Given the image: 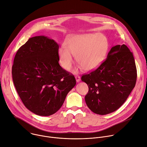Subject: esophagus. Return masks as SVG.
Masks as SVG:
<instances>
[{"label": "esophagus", "instance_id": "1", "mask_svg": "<svg viewBox=\"0 0 147 147\" xmlns=\"http://www.w3.org/2000/svg\"><path fill=\"white\" fill-rule=\"evenodd\" d=\"M76 81L77 82H80V77L79 76H76Z\"/></svg>", "mask_w": 147, "mask_h": 147}]
</instances>
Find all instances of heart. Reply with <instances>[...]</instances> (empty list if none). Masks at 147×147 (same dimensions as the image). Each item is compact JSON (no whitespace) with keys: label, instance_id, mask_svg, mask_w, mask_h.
Segmentation results:
<instances>
[{"label":"heart","instance_id":"b5f03b06","mask_svg":"<svg viewBox=\"0 0 147 147\" xmlns=\"http://www.w3.org/2000/svg\"><path fill=\"white\" fill-rule=\"evenodd\" d=\"M109 49V42L102 34H83L71 36L59 50V58L62 67L66 70L74 63L73 56L79 65L78 68L86 71L98 67L105 58ZM74 73L77 70H74Z\"/></svg>","mask_w":147,"mask_h":147}]
</instances>
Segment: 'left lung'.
I'll use <instances>...</instances> for the list:
<instances>
[{
    "mask_svg": "<svg viewBox=\"0 0 147 147\" xmlns=\"http://www.w3.org/2000/svg\"><path fill=\"white\" fill-rule=\"evenodd\" d=\"M81 80L88 86L85 100L92 112L105 115L116 111L136 85L137 69L133 53L124 44L113 47L99 67L83 75Z\"/></svg>",
    "mask_w": 147,
    "mask_h": 147,
    "instance_id": "left-lung-1",
    "label": "left lung"
}]
</instances>
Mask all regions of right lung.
<instances>
[{
	"label": "right lung",
	"mask_w": 147,
	"mask_h": 147,
	"mask_svg": "<svg viewBox=\"0 0 147 147\" xmlns=\"http://www.w3.org/2000/svg\"><path fill=\"white\" fill-rule=\"evenodd\" d=\"M58 52L53 39L36 36L21 47L14 59L16 91L25 107L39 116L55 113L76 84L74 76L59 64Z\"/></svg>",
	"instance_id": "1"
}]
</instances>
